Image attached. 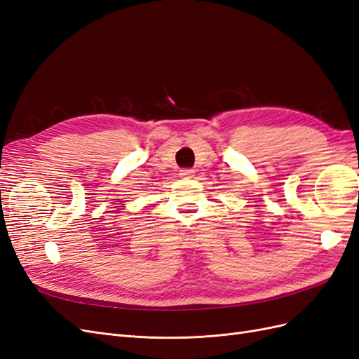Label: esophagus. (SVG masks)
<instances>
[{
    "mask_svg": "<svg viewBox=\"0 0 359 359\" xmlns=\"http://www.w3.org/2000/svg\"><path fill=\"white\" fill-rule=\"evenodd\" d=\"M193 173H194L193 169H184V170H181L180 175H181V177H191Z\"/></svg>",
    "mask_w": 359,
    "mask_h": 359,
    "instance_id": "1",
    "label": "esophagus"
}]
</instances>
